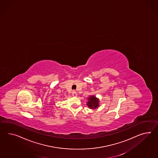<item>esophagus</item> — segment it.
I'll return each mask as SVG.
<instances>
[{"instance_id": "obj_1", "label": "esophagus", "mask_w": 158, "mask_h": 158, "mask_svg": "<svg viewBox=\"0 0 158 158\" xmlns=\"http://www.w3.org/2000/svg\"><path fill=\"white\" fill-rule=\"evenodd\" d=\"M72 95H73V97H77V92H76L75 91H73Z\"/></svg>"}]
</instances>
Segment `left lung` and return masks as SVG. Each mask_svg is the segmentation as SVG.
Returning a JSON list of instances; mask_svg holds the SVG:
<instances>
[{
    "instance_id": "left-lung-1",
    "label": "left lung",
    "mask_w": 158,
    "mask_h": 158,
    "mask_svg": "<svg viewBox=\"0 0 158 158\" xmlns=\"http://www.w3.org/2000/svg\"><path fill=\"white\" fill-rule=\"evenodd\" d=\"M87 100H89L87 102V105L88 106L89 108L91 109H95L96 108L98 107H99V100L96 98L95 96H90L89 98L87 99Z\"/></svg>"
}]
</instances>
